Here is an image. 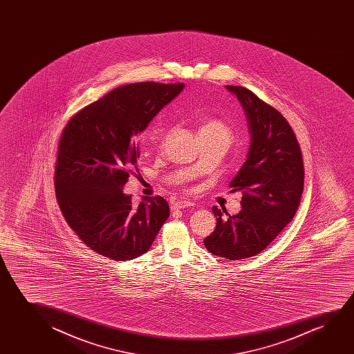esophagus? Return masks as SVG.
Listing matches in <instances>:
<instances>
[{"mask_svg":"<svg viewBox=\"0 0 354 354\" xmlns=\"http://www.w3.org/2000/svg\"><path fill=\"white\" fill-rule=\"evenodd\" d=\"M192 205H194V203H191V202L178 201V202L170 203V209H171V210H178V209L191 208Z\"/></svg>","mask_w":354,"mask_h":354,"instance_id":"obj_1","label":"esophagus"}]
</instances>
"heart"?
I'll use <instances>...</instances> for the list:
<instances>
[{"label":"heart","instance_id":"obj_1","mask_svg":"<svg viewBox=\"0 0 354 354\" xmlns=\"http://www.w3.org/2000/svg\"><path fill=\"white\" fill-rule=\"evenodd\" d=\"M208 134V136H225L228 140H231V131L225 123L218 120H207L199 127L198 136Z\"/></svg>","mask_w":354,"mask_h":354}]
</instances>
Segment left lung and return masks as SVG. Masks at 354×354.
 Returning a JSON list of instances; mask_svg holds the SVG:
<instances>
[{"label": "left lung", "mask_w": 354, "mask_h": 354, "mask_svg": "<svg viewBox=\"0 0 354 354\" xmlns=\"http://www.w3.org/2000/svg\"><path fill=\"white\" fill-rule=\"evenodd\" d=\"M242 104L250 131L247 160L230 183L242 191V209L230 215L214 207L216 227L204 245L228 260L255 257L295 216L304 191V160L290 124L247 88L226 86Z\"/></svg>", "instance_id": "8db88e82"}]
</instances>
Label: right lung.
Returning a JSON list of instances; mask_svg holds the SVG:
<instances>
[{
  "instance_id": "1",
  "label": "right lung",
  "mask_w": 354,
  "mask_h": 354,
  "mask_svg": "<svg viewBox=\"0 0 354 354\" xmlns=\"http://www.w3.org/2000/svg\"><path fill=\"white\" fill-rule=\"evenodd\" d=\"M184 87L121 86L78 111L64 128L54 171L59 208L82 242L102 257L116 261L141 257L169 218L163 197H145L134 207L122 189L138 170L136 136Z\"/></svg>"
}]
</instances>
